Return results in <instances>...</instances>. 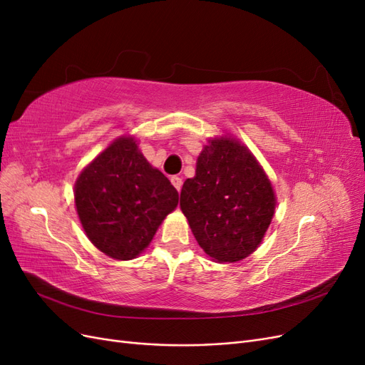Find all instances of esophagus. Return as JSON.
Returning a JSON list of instances; mask_svg holds the SVG:
<instances>
[{"label": "esophagus", "mask_w": 365, "mask_h": 365, "mask_svg": "<svg viewBox=\"0 0 365 365\" xmlns=\"http://www.w3.org/2000/svg\"><path fill=\"white\" fill-rule=\"evenodd\" d=\"M170 182L173 184V187H175V189L176 190H181V185H182V180L180 178V176H172V178H170Z\"/></svg>", "instance_id": "34e87169"}]
</instances>
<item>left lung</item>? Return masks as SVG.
Listing matches in <instances>:
<instances>
[{"instance_id":"1","label":"left lung","mask_w":365,"mask_h":365,"mask_svg":"<svg viewBox=\"0 0 365 365\" xmlns=\"http://www.w3.org/2000/svg\"><path fill=\"white\" fill-rule=\"evenodd\" d=\"M180 207L207 256L235 263L256 251L275 210L272 184L236 138L208 140L185 180Z\"/></svg>"}]
</instances>
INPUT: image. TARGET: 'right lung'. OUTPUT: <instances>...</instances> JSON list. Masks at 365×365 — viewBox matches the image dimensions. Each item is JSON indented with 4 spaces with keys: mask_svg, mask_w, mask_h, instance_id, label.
<instances>
[{
    "mask_svg": "<svg viewBox=\"0 0 365 365\" xmlns=\"http://www.w3.org/2000/svg\"><path fill=\"white\" fill-rule=\"evenodd\" d=\"M74 202L93 245L113 259L130 260L148 248L178 205V192L128 135L114 140L81 172Z\"/></svg>",
    "mask_w": 365,
    "mask_h": 365,
    "instance_id": "add662e5",
    "label": "right lung"
}]
</instances>
